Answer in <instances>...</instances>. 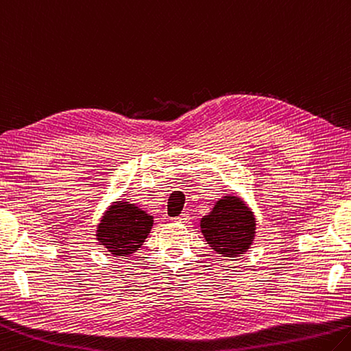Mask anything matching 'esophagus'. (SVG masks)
Returning <instances> with one entry per match:
<instances>
[{"mask_svg": "<svg viewBox=\"0 0 351 351\" xmlns=\"http://www.w3.org/2000/svg\"><path fill=\"white\" fill-rule=\"evenodd\" d=\"M189 218H190L189 213H181L180 216H176V218H173V221L175 222H187Z\"/></svg>", "mask_w": 351, "mask_h": 351, "instance_id": "obj_1", "label": "esophagus"}]
</instances>
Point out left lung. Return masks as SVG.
I'll list each match as a JSON object with an SVG mask.
<instances>
[{
    "instance_id": "8db88e82",
    "label": "left lung",
    "mask_w": 351,
    "mask_h": 351,
    "mask_svg": "<svg viewBox=\"0 0 351 351\" xmlns=\"http://www.w3.org/2000/svg\"><path fill=\"white\" fill-rule=\"evenodd\" d=\"M256 221L239 196L227 195L201 219V232L207 244L226 258H238L253 244Z\"/></svg>"
}]
</instances>
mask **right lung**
Returning <instances> with one entry per match:
<instances>
[{"label": "right lung", "instance_id": "obj_1", "mask_svg": "<svg viewBox=\"0 0 351 351\" xmlns=\"http://www.w3.org/2000/svg\"><path fill=\"white\" fill-rule=\"evenodd\" d=\"M154 226V216L129 201H114L97 228L99 245L112 256H130L143 245Z\"/></svg>", "mask_w": 351, "mask_h": 351}]
</instances>
